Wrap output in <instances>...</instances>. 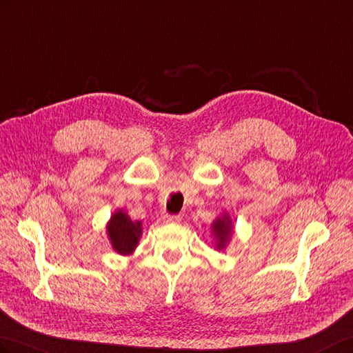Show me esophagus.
Returning <instances> with one entry per match:
<instances>
[{
	"label": "esophagus",
	"instance_id": "obj_1",
	"mask_svg": "<svg viewBox=\"0 0 353 353\" xmlns=\"http://www.w3.org/2000/svg\"><path fill=\"white\" fill-rule=\"evenodd\" d=\"M181 221V216L178 215H165L163 216V222L166 223H178Z\"/></svg>",
	"mask_w": 353,
	"mask_h": 353
}]
</instances>
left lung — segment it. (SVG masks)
<instances>
[{"mask_svg":"<svg viewBox=\"0 0 353 353\" xmlns=\"http://www.w3.org/2000/svg\"><path fill=\"white\" fill-rule=\"evenodd\" d=\"M232 221L228 213H223L219 218H216L212 223V232L213 237L216 240V249L222 250L225 249L227 243L231 240L232 236Z\"/></svg>","mask_w":353,"mask_h":353,"instance_id":"left-lung-1","label":"left lung"}]
</instances>
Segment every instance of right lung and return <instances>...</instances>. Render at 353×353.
<instances>
[{"label":"right lung","mask_w":353,"mask_h":353,"mask_svg":"<svg viewBox=\"0 0 353 353\" xmlns=\"http://www.w3.org/2000/svg\"><path fill=\"white\" fill-rule=\"evenodd\" d=\"M143 234L141 222H134L123 210H116L108 222V236L113 250L119 254H131Z\"/></svg>","instance_id":"obj_1"}]
</instances>
